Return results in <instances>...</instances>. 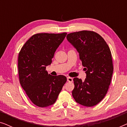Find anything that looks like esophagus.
<instances>
[{
	"mask_svg": "<svg viewBox=\"0 0 127 127\" xmlns=\"http://www.w3.org/2000/svg\"><path fill=\"white\" fill-rule=\"evenodd\" d=\"M67 81H69V82H72V81H73V79H72V77H67Z\"/></svg>",
	"mask_w": 127,
	"mask_h": 127,
	"instance_id": "34e87169",
	"label": "esophagus"
}]
</instances>
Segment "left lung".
I'll return each mask as SVG.
<instances>
[{
  "instance_id": "left-lung-1",
  "label": "left lung",
  "mask_w": 127,
  "mask_h": 127,
  "mask_svg": "<svg viewBox=\"0 0 127 127\" xmlns=\"http://www.w3.org/2000/svg\"><path fill=\"white\" fill-rule=\"evenodd\" d=\"M66 39L79 53L86 70L84 81L73 79V97L81 105L94 106L103 99L110 84L113 72L110 50L103 37L93 31L71 33Z\"/></svg>"
}]
</instances>
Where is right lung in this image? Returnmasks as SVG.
I'll return each mask as SVG.
<instances>
[{"mask_svg": "<svg viewBox=\"0 0 127 127\" xmlns=\"http://www.w3.org/2000/svg\"><path fill=\"white\" fill-rule=\"evenodd\" d=\"M62 33H37L22 47L18 60V74L22 87L34 105L45 107L53 105L67 79L50 75L46 70L66 37Z\"/></svg>", "mask_w": 127, "mask_h": 127, "instance_id": "right-lung-1", "label": "right lung"}]
</instances>
